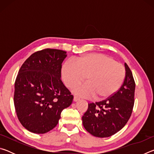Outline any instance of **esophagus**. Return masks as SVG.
<instances>
[{"instance_id": "34e87169", "label": "esophagus", "mask_w": 154, "mask_h": 154, "mask_svg": "<svg viewBox=\"0 0 154 154\" xmlns=\"http://www.w3.org/2000/svg\"><path fill=\"white\" fill-rule=\"evenodd\" d=\"M79 100H80V98H78L77 96H74V98H73L74 102H77V101H79Z\"/></svg>"}]
</instances>
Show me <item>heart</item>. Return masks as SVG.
Here are the masks:
<instances>
[{
	"label": "heart",
	"mask_w": 154,
	"mask_h": 154,
	"mask_svg": "<svg viewBox=\"0 0 154 154\" xmlns=\"http://www.w3.org/2000/svg\"><path fill=\"white\" fill-rule=\"evenodd\" d=\"M87 83L72 88L75 94L84 98H106L113 95L123 83L125 71L120 63L102 54H90L77 62L69 60L62 66V77L68 88L84 81Z\"/></svg>",
	"instance_id": "1"
}]
</instances>
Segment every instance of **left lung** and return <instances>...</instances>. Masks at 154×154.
I'll return each mask as SVG.
<instances>
[{"instance_id": "left-lung-1", "label": "left lung", "mask_w": 154, "mask_h": 154, "mask_svg": "<svg viewBox=\"0 0 154 154\" xmlns=\"http://www.w3.org/2000/svg\"><path fill=\"white\" fill-rule=\"evenodd\" d=\"M126 76L118 92L110 98L96 103L88 104L82 117L85 129L93 136L111 137L117 133L128 121L134 103L135 83L126 63Z\"/></svg>"}]
</instances>
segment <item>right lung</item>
<instances>
[{
  "label": "right lung",
  "mask_w": 154,
  "mask_h": 154,
  "mask_svg": "<svg viewBox=\"0 0 154 154\" xmlns=\"http://www.w3.org/2000/svg\"><path fill=\"white\" fill-rule=\"evenodd\" d=\"M66 52L45 49L32 54L21 66L15 82L14 105L18 119L28 131L44 134L58 124L73 96L60 79Z\"/></svg>",
  "instance_id": "obj_1"
}]
</instances>
